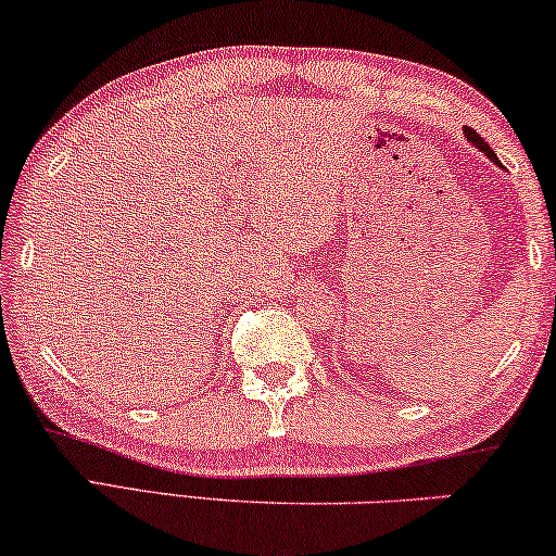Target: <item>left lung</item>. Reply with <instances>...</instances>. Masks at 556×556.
Masks as SVG:
<instances>
[{"label": "left lung", "mask_w": 556, "mask_h": 556, "mask_svg": "<svg viewBox=\"0 0 556 556\" xmlns=\"http://www.w3.org/2000/svg\"><path fill=\"white\" fill-rule=\"evenodd\" d=\"M462 131H464V139H467V142H469V144H475V147L479 149V152H482V154L486 156V160H492V162L496 164V167H502V164H500V156H496V154H494V149H492L490 144H486V142H484V139H482V137H479L475 129H471V127H464Z\"/></svg>", "instance_id": "obj_1"}]
</instances>
